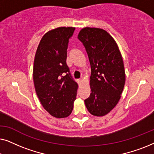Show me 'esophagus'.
<instances>
[{
	"instance_id": "34e87169",
	"label": "esophagus",
	"mask_w": 154,
	"mask_h": 154,
	"mask_svg": "<svg viewBox=\"0 0 154 154\" xmlns=\"http://www.w3.org/2000/svg\"><path fill=\"white\" fill-rule=\"evenodd\" d=\"M82 81H82V79H78L77 80V83H79V85H81V84L82 83Z\"/></svg>"
}]
</instances>
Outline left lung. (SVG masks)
Masks as SVG:
<instances>
[{
  "label": "left lung",
  "mask_w": 154,
  "mask_h": 154,
  "mask_svg": "<svg viewBox=\"0 0 154 154\" xmlns=\"http://www.w3.org/2000/svg\"><path fill=\"white\" fill-rule=\"evenodd\" d=\"M78 38L83 43L91 66V93L85 100L91 114L102 116L114 108L125 81L123 58L116 43L102 29L85 27Z\"/></svg>",
  "instance_id": "1"
}]
</instances>
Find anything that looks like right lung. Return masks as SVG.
<instances>
[{"label": "right lung", "instance_id": "right-lung-1", "mask_svg": "<svg viewBox=\"0 0 154 154\" xmlns=\"http://www.w3.org/2000/svg\"><path fill=\"white\" fill-rule=\"evenodd\" d=\"M74 27H59L43 35L34 59L33 76L35 92L43 108L55 118L72 112L78 84L66 64L67 48Z\"/></svg>", "mask_w": 154, "mask_h": 154}]
</instances>
